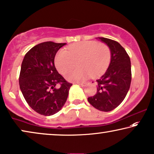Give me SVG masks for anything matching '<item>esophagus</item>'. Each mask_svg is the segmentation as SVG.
Here are the masks:
<instances>
[{
  "label": "esophagus",
  "mask_w": 154,
  "mask_h": 154,
  "mask_svg": "<svg viewBox=\"0 0 154 154\" xmlns=\"http://www.w3.org/2000/svg\"><path fill=\"white\" fill-rule=\"evenodd\" d=\"M77 84H79V85H81V86H86V84H87L86 82H77Z\"/></svg>",
  "instance_id": "obj_1"
}]
</instances>
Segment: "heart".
Instances as JSON below:
<instances>
[{
  "label": "heart",
  "instance_id": "1",
  "mask_svg": "<svg viewBox=\"0 0 154 154\" xmlns=\"http://www.w3.org/2000/svg\"><path fill=\"white\" fill-rule=\"evenodd\" d=\"M112 52L105 43L97 41H83L71 45L68 50L61 49L56 54L55 65L61 74L76 66L78 61L79 69L66 73L69 81L80 82L90 77H98L107 70L110 64Z\"/></svg>",
  "mask_w": 154,
  "mask_h": 154
}]
</instances>
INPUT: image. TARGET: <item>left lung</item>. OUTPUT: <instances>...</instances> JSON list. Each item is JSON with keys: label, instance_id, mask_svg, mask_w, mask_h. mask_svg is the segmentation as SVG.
Here are the masks:
<instances>
[{"label": "left lung", "instance_id": "1", "mask_svg": "<svg viewBox=\"0 0 154 154\" xmlns=\"http://www.w3.org/2000/svg\"><path fill=\"white\" fill-rule=\"evenodd\" d=\"M99 38L111 49V62L105 74L96 80L97 93L94 96L88 97V101L100 111L109 112L122 103L131 86V59L118 42L109 38Z\"/></svg>", "mask_w": 154, "mask_h": 154}]
</instances>
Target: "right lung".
Segmentation results:
<instances>
[{"instance_id": "1", "label": "right lung", "mask_w": 154, "mask_h": 154, "mask_svg": "<svg viewBox=\"0 0 154 154\" xmlns=\"http://www.w3.org/2000/svg\"><path fill=\"white\" fill-rule=\"evenodd\" d=\"M65 45L51 41L40 43L26 54L21 63L20 89L30 107L42 115L51 116L59 112L72 85L54 66L56 54ZM57 84L60 85L58 88Z\"/></svg>"}]
</instances>
